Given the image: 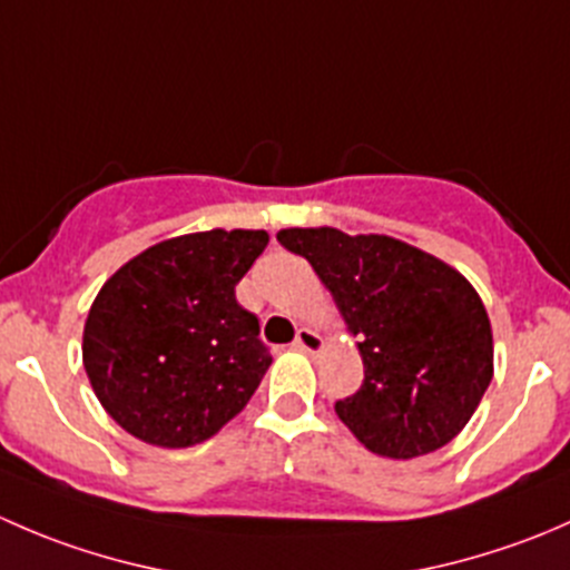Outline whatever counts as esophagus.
I'll list each match as a JSON object with an SVG mask.
<instances>
[{"instance_id":"1","label":"esophagus","mask_w":570,"mask_h":570,"mask_svg":"<svg viewBox=\"0 0 570 570\" xmlns=\"http://www.w3.org/2000/svg\"><path fill=\"white\" fill-rule=\"evenodd\" d=\"M295 347L303 350V353H320L325 347V338L317 331H312V327H301L295 336Z\"/></svg>"}]
</instances>
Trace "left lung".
Wrapping results in <instances>:
<instances>
[{"label": "left lung", "mask_w": 570, "mask_h": 570, "mask_svg": "<svg viewBox=\"0 0 570 570\" xmlns=\"http://www.w3.org/2000/svg\"><path fill=\"white\" fill-rule=\"evenodd\" d=\"M358 338L364 383L336 413L370 452L394 461L450 444L493 377L491 320L474 286L430 253L338 228H284Z\"/></svg>", "instance_id": "obj_1"}]
</instances>
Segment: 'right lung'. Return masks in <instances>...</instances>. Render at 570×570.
<instances>
[{
    "label": "right lung",
    "mask_w": 570,
    "mask_h": 570,
    "mask_svg": "<svg viewBox=\"0 0 570 570\" xmlns=\"http://www.w3.org/2000/svg\"><path fill=\"white\" fill-rule=\"evenodd\" d=\"M267 232L212 228L151 245L101 286L82 336L96 396L154 446L200 444L232 422L273 364L234 286Z\"/></svg>",
    "instance_id": "1"
}]
</instances>
